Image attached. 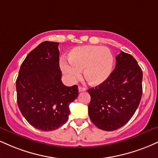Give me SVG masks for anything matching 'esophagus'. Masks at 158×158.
Masks as SVG:
<instances>
[{"instance_id":"1","label":"esophagus","mask_w":158,"mask_h":158,"mask_svg":"<svg viewBox=\"0 0 158 158\" xmlns=\"http://www.w3.org/2000/svg\"><path fill=\"white\" fill-rule=\"evenodd\" d=\"M79 92H82V91H85L86 90V88L84 87H81V86H79Z\"/></svg>"}]
</instances>
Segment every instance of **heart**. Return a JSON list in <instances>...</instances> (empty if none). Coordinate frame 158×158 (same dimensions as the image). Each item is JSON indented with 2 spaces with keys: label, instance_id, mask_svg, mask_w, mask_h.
<instances>
[{
  "label": "heart",
  "instance_id": "1",
  "mask_svg": "<svg viewBox=\"0 0 158 158\" xmlns=\"http://www.w3.org/2000/svg\"><path fill=\"white\" fill-rule=\"evenodd\" d=\"M70 63L62 61L61 68L72 81L81 77L92 85H99L108 79L113 70L114 57L109 49L98 45L76 47L69 54Z\"/></svg>",
  "mask_w": 158,
  "mask_h": 158
}]
</instances>
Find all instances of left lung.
<instances>
[{
    "instance_id": "8db88e82",
    "label": "left lung",
    "mask_w": 158,
    "mask_h": 158,
    "mask_svg": "<svg viewBox=\"0 0 158 158\" xmlns=\"http://www.w3.org/2000/svg\"><path fill=\"white\" fill-rule=\"evenodd\" d=\"M115 68L104 83L88 90V114L98 128L116 130L130 121L142 96L143 72L132 55L121 51Z\"/></svg>"
}]
</instances>
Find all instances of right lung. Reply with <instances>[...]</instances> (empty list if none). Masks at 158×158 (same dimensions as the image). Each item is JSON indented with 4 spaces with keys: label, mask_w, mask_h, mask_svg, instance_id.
I'll use <instances>...</instances> for the list:
<instances>
[{
    "label": "right lung",
    "mask_w": 158,
    "mask_h": 158,
    "mask_svg": "<svg viewBox=\"0 0 158 158\" xmlns=\"http://www.w3.org/2000/svg\"><path fill=\"white\" fill-rule=\"evenodd\" d=\"M59 43L45 41L27 55L16 80L18 105L32 127L52 131L68 121L69 104L77 98L78 86L63 85Z\"/></svg>",
    "instance_id": "right-lung-1"
}]
</instances>
